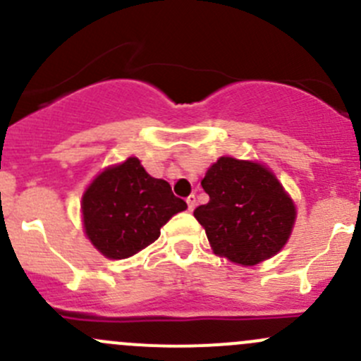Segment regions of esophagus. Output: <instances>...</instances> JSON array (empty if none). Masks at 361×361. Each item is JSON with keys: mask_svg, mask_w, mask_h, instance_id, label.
Returning <instances> with one entry per match:
<instances>
[{"mask_svg": "<svg viewBox=\"0 0 361 361\" xmlns=\"http://www.w3.org/2000/svg\"><path fill=\"white\" fill-rule=\"evenodd\" d=\"M187 204H188V209L194 211L195 204H197V199H195V195H188V197H187Z\"/></svg>", "mask_w": 361, "mask_h": 361, "instance_id": "obj_1", "label": "esophagus"}]
</instances>
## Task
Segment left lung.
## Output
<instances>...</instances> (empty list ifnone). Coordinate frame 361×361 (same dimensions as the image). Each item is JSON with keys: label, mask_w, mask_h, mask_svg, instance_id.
<instances>
[{"label": "left lung", "mask_w": 361, "mask_h": 361, "mask_svg": "<svg viewBox=\"0 0 361 361\" xmlns=\"http://www.w3.org/2000/svg\"><path fill=\"white\" fill-rule=\"evenodd\" d=\"M209 202L194 216L206 228L211 248L241 265H255L288 241L295 206L283 185L262 164L220 157L201 181Z\"/></svg>", "instance_id": "obj_1"}]
</instances>
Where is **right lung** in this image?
I'll use <instances>...</instances> for the list:
<instances>
[{"instance_id":"add662e5","label":"right lung","mask_w":361,"mask_h":361,"mask_svg":"<svg viewBox=\"0 0 361 361\" xmlns=\"http://www.w3.org/2000/svg\"><path fill=\"white\" fill-rule=\"evenodd\" d=\"M185 209L187 202L171 185L152 178L136 157L103 171L82 199L87 238L111 260L147 248L159 239L160 227Z\"/></svg>"}]
</instances>
